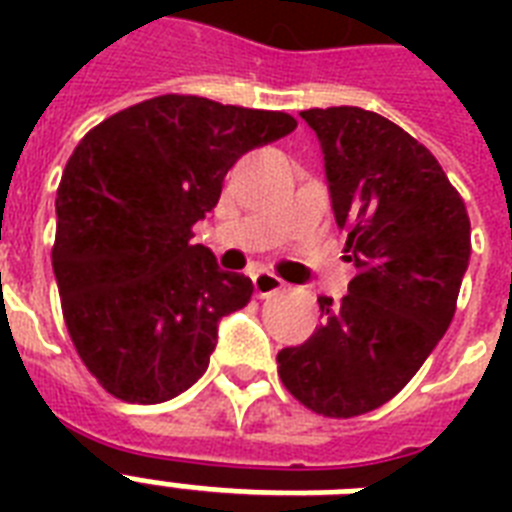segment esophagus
<instances>
[{"instance_id": "obj_1", "label": "esophagus", "mask_w": 512, "mask_h": 512, "mask_svg": "<svg viewBox=\"0 0 512 512\" xmlns=\"http://www.w3.org/2000/svg\"><path fill=\"white\" fill-rule=\"evenodd\" d=\"M252 284H255V295L257 297H271L276 295V292H281L284 289V281L276 276V273L271 271H257L255 276H252Z\"/></svg>"}]
</instances>
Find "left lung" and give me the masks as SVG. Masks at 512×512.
<instances>
[{
	"mask_svg": "<svg viewBox=\"0 0 512 512\" xmlns=\"http://www.w3.org/2000/svg\"><path fill=\"white\" fill-rule=\"evenodd\" d=\"M303 119L321 140L335 220L358 273L337 305L319 297L321 327L276 361L300 404L348 420L396 396L449 329L468 271L470 217L436 156L385 116L335 106Z\"/></svg>",
	"mask_w": 512,
	"mask_h": 512,
	"instance_id": "1",
	"label": "left lung"
}]
</instances>
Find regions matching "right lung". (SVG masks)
I'll use <instances>...</instances> for the list:
<instances>
[{
    "instance_id": "1",
    "label": "right lung",
    "mask_w": 512,
    "mask_h": 512,
    "mask_svg": "<svg viewBox=\"0 0 512 512\" xmlns=\"http://www.w3.org/2000/svg\"><path fill=\"white\" fill-rule=\"evenodd\" d=\"M284 111L159 95L92 127L58 185L52 271L76 353L114 398L162 404L207 372L252 281L191 244L236 159L295 130Z\"/></svg>"
}]
</instances>
